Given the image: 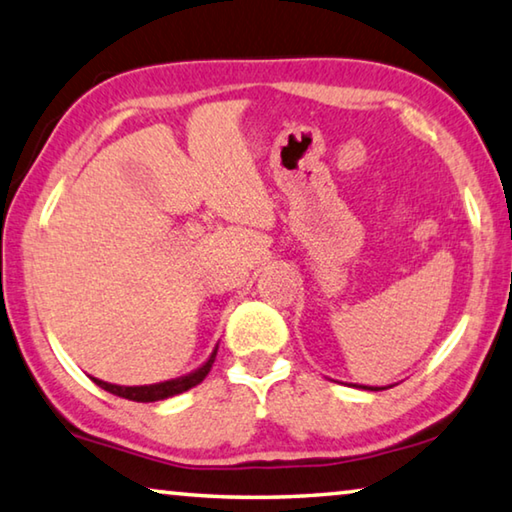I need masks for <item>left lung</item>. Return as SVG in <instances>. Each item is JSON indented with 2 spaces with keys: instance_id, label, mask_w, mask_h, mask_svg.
Returning a JSON list of instances; mask_svg holds the SVG:
<instances>
[{
  "instance_id": "obj_1",
  "label": "left lung",
  "mask_w": 512,
  "mask_h": 512,
  "mask_svg": "<svg viewBox=\"0 0 512 512\" xmlns=\"http://www.w3.org/2000/svg\"><path fill=\"white\" fill-rule=\"evenodd\" d=\"M356 388H363V391H386V388H391V386H358V384H354Z\"/></svg>"
}]
</instances>
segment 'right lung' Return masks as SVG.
Segmentation results:
<instances>
[{
    "instance_id": "1",
    "label": "right lung",
    "mask_w": 512,
    "mask_h": 512,
    "mask_svg": "<svg viewBox=\"0 0 512 512\" xmlns=\"http://www.w3.org/2000/svg\"><path fill=\"white\" fill-rule=\"evenodd\" d=\"M216 352L218 347H213L211 356L204 361L200 368L188 372V375L177 377V379H170V381H158V384H149V386H119V384H108V381L103 379H96L91 377L96 386H101L103 391H108L112 395H119V398H126V400H133V402H158V400H167V398H174V395H179L183 391H188V388H193L204 381V377L209 375L213 361H216Z\"/></svg>"
}]
</instances>
